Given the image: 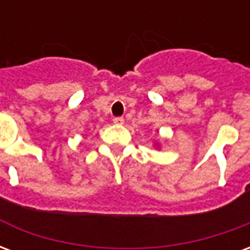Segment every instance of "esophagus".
<instances>
[{
	"label": "esophagus",
	"instance_id": "esophagus-1",
	"mask_svg": "<svg viewBox=\"0 0 250 250\" xmlns=\"http://www.w3.org/2000/svg\"><path fill=\"white\" fill-rule=\"evenodd\" d=\"M123 123H125V119H123V118H114V125H122Z\"/></svg>",
	"mask_w": 250,
	"mask_h": 250
}]
</instances>
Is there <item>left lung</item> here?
<instances>
[{"label":"left lung","instance_id":"obj_1","mask_svg":"<svg viewBox=\"0 0 250 250\" xmlns=\"http://www.w3.org/2000/svg\"><path fill=\"white\" fill-rule=\"evenodd\" d=\"M154 146H155V147H159V145H158V143H155V145H154Z\"/></svg>","mask_w":250,"mask_h":250}]
</instances>
